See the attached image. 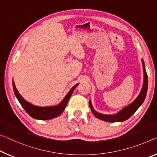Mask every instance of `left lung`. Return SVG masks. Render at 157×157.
Here are the masks:
<instances>
[{"instance_id":"1","label":"left lung","mask_w":157,"mask_h":157,"mask_svg":"<svg viewBox=\"0 0 157 157\" xmlns=\"http://www.w3.org/2000/svg\"><path fill=\"white\" fill-rule=\"evenodd\" d=\"M142 64H143V72H144V80H143V85L142 90L140 93L139 95L137 96V98L133 102L130 104L129 105L126 106L124 109L120 110L119 112L117 114H112V115H108V114H104L99 113L94 109L93 107L92 103H91V100L89 101V105H90V108L91 109V112L96 118H98L99 119L105 121L107 122H122L124 121L127 119H128L131 116L136 112L137 109L140 107L142 104L143 103L144 99L146 98L147 92V86H148V78L147 74L145 70V65H144V62L143 59H142Z\"/></svg>"}]
</instances>
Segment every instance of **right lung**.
<instances>
[{
	"label": "right lung",
	"mask_w": 157,
	"mask_h": 157,
	"mask_svg": "<svg viewBox=\"0 0 157 157\" xmlns=\"http://www.w3.org/2000/svg\"><path fill=\"white\" fill-rule=\"evenodd\" d=\"M78 84L79 83H77L74 87H72L71 90L67 94L62 102L59 103L57 105L50 106V107H39V106L33 105L32 104L25 100L22 98V96L19 93L17 89L16 88L14 81H13V86L14 95H15L17 99L20 102L21 107L28 113L29 115L31 116L33 119L38 120H49L59 117L64 112V110L67 107V103H68L69 98H70L71 95L73 93L74 90H75L76 87Z\"/></svg>",
	"instance_id": "obj_1"
}]
</instances>
